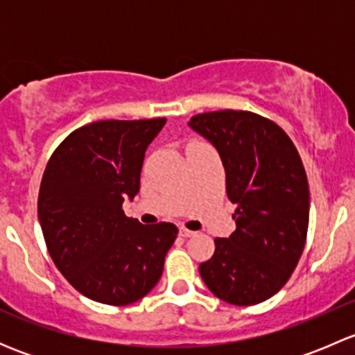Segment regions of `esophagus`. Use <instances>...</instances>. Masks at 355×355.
<instances>
[{
	"mask_svg": "<svg viewBox=\"0 0 355 355\" xmlns=\"http://www.w3.org/2000/svg\"><path fill=\"white\" fill-rule=\"evenodd\" d=\"M194 235H196V232L189 230V228H185V227H182V228H180V237L189 239V237H194Z\"/></svg>",
	"mask_w": 355,
	"mask_h": 355,
	"instance_id": "1",
	"label": "esophagus"
}]
</instances>
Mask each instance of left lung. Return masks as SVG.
Wrapping results in <instances>:
<instances>
[{"mask_svg":"<svg viewBox=\"0 0 355 355\" xmlns=\"http://www.w3.org/2000/svg\"><path fill=\"white\" fill-rule=\"evenodd\" d=\"M189 127L220 153L228 199L237 204V228L214 239L200 277L225 302H264L287 284L306 245L309 185L302 159L284 128L250 111L200 113Z\"/></svg>","mask_w":355,"mask_h":355,"instance_id":"8db88e82","label":"left lung"}]
</instances>
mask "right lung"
Returning <instances> with one entry per match:
<instances>
[{
    "mask_svg": "<svg viewBox=\"0 0 355 355\" xmlns=\"http://www.w3.org/2000/svg\"><path fill=\"white\" fill-rule=\"evenodd\" d=\"M164 123L84 125L46 164L37 214L48 252L71 287L96 302L127 306L151 292L177 239L173 223L142 225L121 209L139 192L146 149Z\"/></svg>",
    "mask_w": 355,
    "mask_h": 355,
    "instance_id": "obj_1",
    "label": "right lung"
}]
</instances>
